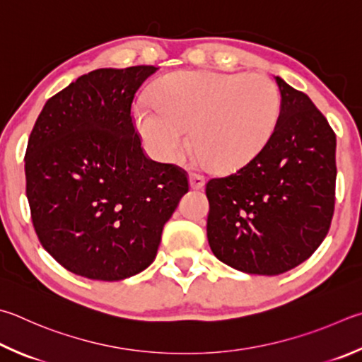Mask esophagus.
<instances>
[{
	"label": "esophagus",
	"instance_id": "1",
	"mask_svg": "<svg viewBox=\"0 0 362 362\" xmlns=\"http://www.w3.org/2000/svg\"><path fill=\"white\" fill-rule=\"evenodd\" d=\"M204 183H206V179H204L201 174L189 173V187L193 189H201L204 187Z\"/></svg>",
	"mask_w": 362,
	"mask_h": 362
}]
</instances>
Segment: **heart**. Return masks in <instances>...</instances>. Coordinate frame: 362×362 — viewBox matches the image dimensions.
Masks as SVG:
<instances>
[{
    "mask_svg": "<svg viewBox=\"0 0 362 362\" xmlns=\"http://www.w3.org/2000/svg\"><path fill=\"white\" fill-rule=\"evenodd\" d=\"M152 106L139 104L134 123L155 158L173 161L189 139L196 158L215 170H234L267 146L279 124L281 98L261 74L182 71L150 91Z\"/></svg>",
    "mask_w": 362,
    "mask_h": 362,
    "instance_id": "b5f03b06",
    "label": "heart"
}]
</instances>
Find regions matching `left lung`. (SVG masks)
Listing matches in <instances>:
<instances>
[{"label": "left lung", "mask_w": 362, "mask_h": 362, "mask_svg": "<svg viewBox=\"0 0 362 362\" xmlns=\"http://www.w3.org/2000/svg\"><path fill=\"white\" fill-rule=\"evenodd\" d=\"M275 81L281 110L271 141L244 168L206 183L210 250L256 275L284 274L310 258L336 202V133L310 98Z\"/></svg>", "instance_id": "8db88e82"}]
</instances>
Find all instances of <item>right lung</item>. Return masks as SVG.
<instances>
[{"label":"right lung","mask_w":362,"mask_h":362,"mask_svg":"<svg viewBox=\"0 0 362 362\" xmlns=\"http://www.w3.org/2000/svg\"><path fill=\"white\" fill-rule=\"evenodd\" d=\"M155 66L103 68L45 103L25 153L41 245L69 272L117 281L142 272L188 177L144 153L131 104Z\"/></svg>","instance_id":"right-lung-1"}]
</instances>
